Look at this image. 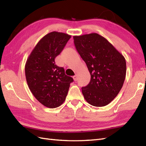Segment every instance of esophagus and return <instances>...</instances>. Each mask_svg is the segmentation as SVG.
I'll return each mask as SVG.
<instances>
[{"instance_id":"34e87169","label":"esophagus","mask_w":146,"mask_h":146,"mask_svg":"<svg viewBox=\"0 0 146 146\" xmlns=\"http://www.w3.org/2000/svg\"><path fill=\"white\" fill-rule=\"evenodd\" d=\"M73 78H74V81H77V80H78V77H77V74H76L75 75V76L73 77Z\"/></svg>"}]
</instances>
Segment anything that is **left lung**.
Returning <instances> with one entry per match:
<instances>
[{
  "label": "left lung",
  "instance_id": "8db88e82",
  "mask_svg": "<svg viewBox=\"0 0 146 146\" xmlns=\"http://www.w3.org/2000/svg\"><path fill=\"white\" fill-rule=\"evenodd\" d=\"M75 46L91 75L89 84L82 88L88 103L104 107L121 91L126 76L124 56L107 39L92 33L74 36Z\"/></svg>",
  "mask_w": 146,
  "mask_h": 146
}]
</instances>
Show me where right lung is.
Instances as JSON below:
<instances>
[{
  "label": "right lung",
  "mask_w": 146,
  "mask_h": 146,
  "mask_svg": "<svg viewBox=\"0 0 146 146\" xmlns=\"http://www.w3.org/2000/svg\"><path fill=\"white\" fill-rule=\"evenodd\" d=\"M71 36L52 32L37 43L25 66L30 90L39 102L50 108L62 104L73 78L66 76L63 68L58 67L55 58L63 50Z\"/></svg>",
  "instance_id": "right-lung-1"
}]
</instances>
